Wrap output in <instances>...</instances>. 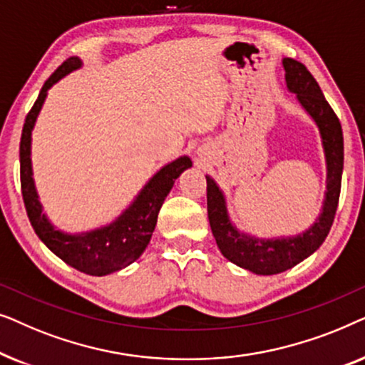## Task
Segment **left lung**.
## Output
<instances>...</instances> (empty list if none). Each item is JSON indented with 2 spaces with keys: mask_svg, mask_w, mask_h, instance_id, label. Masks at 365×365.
Listing matches in <instances>:
<instances>
[{
  "mask_svg": "<svg viewBox=\"0 0 365 365\" xmlns=\"http://www.w3.org/2000/svg\"><path fill=\"white\" fill-rule=\"evenodd\" d=\"M287 88L317 123L327 161V192L319 221L304 234L287 239H256L232 227L226 212L222 192L211 178L207 181V216L212 236L222 256L247 271L272 276L287 271L319 249L327 237L336 217L344 169V138L337 114L326 101L319 84L309 69L296 59L282 61Z\"/></svg>",
  "mask_w": 365,
  "mask_h": 365,
  "instance_id": "1",
  "label": "left lung"
}]
</instances>
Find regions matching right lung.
<instances>
[{
  "label": "right lung",
  "mask_w": 365,
  "mask_h": 365,
  "mask_svg": "<svg viewBox=\"0 0 365 365\" xmlns=\"http://www.w3.org/2000/svg\"><path fill=\"white\" fill-rule=\"evenodd\" d=\"M81 66L78 58H69L54 71L43 84L31 111L24 119L19 143V179H21L23 202L26 207L29 222L38 234V237L56 254L59 259L69 266L78 269L89 276H106L114 271L129 266L144 252L151 241L153 231L156 227L158 212L164 199L171 191L174 181L184 169L191 168V159L187 156L179 158L176 161L163 168L148 186L143 189L133 206L126 209L118 221L109 224L108 227L98 229L78 236H69L54 229L41 212V204L38 201L36 191L31 178V131L36 116L41 109L46 91L54 83L59 81L64 74L74 71Z\"/></svg>",
  "instance_id": "obj_1"
}]
</instances>
